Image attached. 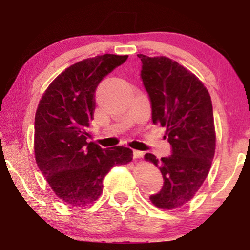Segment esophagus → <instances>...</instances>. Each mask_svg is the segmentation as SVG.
I'll return each instance as SVG.
<instances>
[{"label":"esophagus","mask_w":250,"mask_h":250,"mask_svg":"<svg viewBox=\"0 0 250 250\" xmlns=\"http://www.w3.org/2000/svg\"><path fill=\"white\" fill-rule=\"evenodd\" d=\"M143 155H145V152L143 151H140V150H133V157H134L135 159L142 158Z\"/></svg>","instance_id":"34e87169"}]
</instances>
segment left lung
I'll return each instance as SVG.
<instances>
[{
	"instance_id": "8db88e82",
	"label": "left lung",
	"mask_w": 250,
	"mask_h": 250,
	"mask_svg": "<svg viewBox=\"0 0 250 250\" xmlns=\"http://www.w3.org/2000/svg\"><path fill=\"white\" fill-rule=\"evenodd\" d=\"M141 80L151 104L153 124L166 127L172 153L158 160L145 158L162 172L164 186L151 194L162 209H176L192 199L209 173L215 153V127L210 95L194 75L169 58L138 54Z\"/></svg>"
}]
</instances>
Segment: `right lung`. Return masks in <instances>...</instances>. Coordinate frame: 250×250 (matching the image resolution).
Masks as SVG:
<instances>
[{
    "instance_id": "add662e5",
    "label": "right lung",
    "mask_w": 250,
    "mask_h": 250,
    "mask_svg": "<svg viewBox=\"0 0 250 250\" xmlns=\"http://www.w3.org/2000/svg\"><path fill=\"white\" fill-rule=\"evenodd\" d=\"M127 58L102 54L73 64L49 85L37 107L34 126L37 166L57 197L70 206L84 207L97 200L109 170L133 158L129 148L102 149L87 142L95 90Z\"/></svg>"
}]
</instances>
